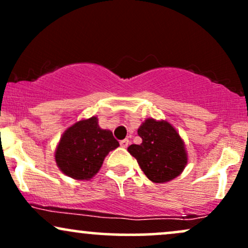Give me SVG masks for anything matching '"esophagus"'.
Here are the masks:
<instances>
[{
  "instance_id": "obj_1",
  "label": "esophagus",
  "mask_w": 248,
  "mask_h": 248,
  "mask_svg": "<svg viewBox=\"0 0 248 248\" xmlns=\"http://www.w3.org/2000/svg\"><path fill=\"white\" fill-rule=\"evenodd\" d=\"M120 146L122 148H127L128 146H129V140H128V139H124V140L120 141Z\"/></svg>"
}]
</instances>
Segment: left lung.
<instances>
[{
  "mask_svg": "<svg viewBox=\"0 0 248 248\" xmlns=\"http://www.w3.org/2000/svg\"><path fill=\"white\" fill-rule=\"evenodd\" d=\"M141 144H130L128 153L154 183H164L183 171L187 157L179 134L169 122L147 119L138 130Z\"/></svg>",
  "mask_w": 248,
  "mask_h": 248,
  "instance_id": "left-lung-1",
  "label": "left lung"
}]
</instances>
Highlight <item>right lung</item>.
I'll use <instances>...</instances> for the list:
<instances>
[{
  "label": "right lung",
  "mask_w": 248,
  "mask_h": 248,
  "mask_svg": "<svg viewBox=\"0 0 248 248\" xmlns=\"http://www.w3.org/2000/svg\"><path fill=\"white\" fill-rule=\"evenodd\" d=\"M120 144L110 130L101 129L95 116L76 122L62 134L56 150L57 166L75 179H90L99 171L108 153Z\"/></svg>",
  "instance_id": "obj_1"
}]
</instances>
